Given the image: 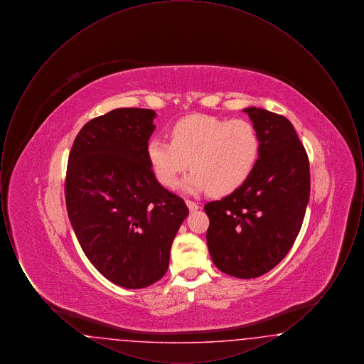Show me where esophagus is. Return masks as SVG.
<instances>
[{
  "label": "esophagus",
  "mask_w": 364,
  "mask_h": 364,
  "mask_svg": "<svg viewBox=\"0 0 364 364\" xmlns=\"http://www.w3.org/2000/svg\"><path fill=\"white\" fill-rule=\"evenodd\" d=\"M186 203H187V206L190 208V211H196L198 208H199V203H196V202H192V200H186Z\"/></svg>",
  "instance_id": "1"
}]
</instances>
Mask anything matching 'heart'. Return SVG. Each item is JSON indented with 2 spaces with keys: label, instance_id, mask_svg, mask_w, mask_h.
<instances>
[{
  "label": "heart",
  "instance_id": "heart-1",
  "mask_svg": "<svg viewBox=\"0 0 364 364\" xmlns=\"http://www.w3.org/2000/svg\"><path fill=\"white\" fill-rule=\"evenodd\" d=\"M171 138H153L147 143L154 174L169 188L190 168L191 161L193 171L183 181L184 190L230 193L248 180L259 159V132L242 119L193 114L174 124Z\"/></svg>",
  "mask_w": 364,
  "mask_h": 364
}]
</instances>
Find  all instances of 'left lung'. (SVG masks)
Masks as SVG:
<instances>
[{
    "instance_id": "left-lung-1",
    "label": "left lung",
    "mask_w": 364,
    "mask_h": 364,
    "mask_svg": "<svg viewBox=\"0 0 364 364\" xmlns=\"http://www.w3.org/2000/svg\"><path fill=\"white\" fill-rule=\"evenodd\" d=\"M244 112L259 132V159L242 187L205 206L206 242L223 273L257 278L285 258L300 232L310 199V165L288 119L259 107Z\"/></svg>"
}]
</instances>
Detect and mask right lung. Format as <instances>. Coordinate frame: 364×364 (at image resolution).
<instances>
[{"instance_id": "1", "label": "right lung", "mask_w": 364, "mask_h": 364, "mask_svg": "<svg viewBox=\"0 0 364 364\" xmlns=\"http://www.w3.org/2000/svg\"><path fill=\"white\" fill-rule=\"evenodd\" d=\"M150 109L100 116L73 141L65 180L70 225L94 267L113 284L139 289L164 277L188 208L156 181L147 158L156 129Z\"/></svg>"}]
</instances>
